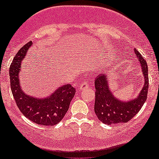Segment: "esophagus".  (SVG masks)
Instances as JSON below:
<instances>
[{"mask_svg": "<svg viewBox=\"0 0 159 159\" xmlns=\"http://www.w3.org/2000/svg\"><path fill=\"white\" fill-rule=\"evenodd\" d=\"M88 86H89V84H88L87 83L84 82V83H83L81 85H80V86L79 87V89L80 90H83V89H85V88H87Z\"/></svg>", "mask_w": 159, "mask_h": 159, "instance_id": "obj_1", "label": "esophagus"}]
</instances>
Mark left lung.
Returning <instances> with one entry per match:
<instances>
[{
  "label": "left lung",
  "instance_id": "8db88e82",
  "mask_svg": "<svg viewBox=\"0 0 159 159\" xmlns=\"http://www.w3.org/2000/svg\"><path fill=\"white\" fill-rule=\"evenodd\" d=\"M134 52L140 62L144 77L143 87L137 98L126 102L116 98L109 89L106 74L98 75L95 80V113L99 120L105 125L129 122L137 114L147 100L148 89V66L140 53L135 49Z\"/></svg>",
  "mask_w": 159,
  "mask_h": 159
}]
</instances>
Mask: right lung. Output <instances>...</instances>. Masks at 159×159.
<instances>
[{
  "label": "right lung",
  "instance_id": "1",
  "mask_svg": "<svg viewBox=\"0 0 159 159\" xmlns=\"http://www.w3.org/2000/svg\"><path fill=\"white\" fill-rule=\"evenodd\" d=\"M32 44L31 41L25 44L16 54L10 66L9 75L12 95L21 112L32 122L44 126L57 125L69 110L75 89L70 84L64 85L45 98L30 96L22 91L19 73L21 62Z\"/></svg>",
  "mask_w": 159,
  "mask_h": 159
}]
</instances>
